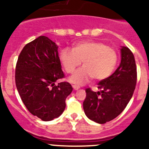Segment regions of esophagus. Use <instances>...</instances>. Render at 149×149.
I'll return each mask as SVG.
<instances>
[{
    "mask_svg": "<svg viewBox=\"0 0 149 149\" xmlns=\"http://www.w3.org/2000/svg\"><path fill=\"white\" fill-rule=\"evenodd\" d=\"M72 87L74 88V90H77V89H80V86H77V85H73V86H72Z\"/></svg>",
    "mask_w": 149,
    "mask_h": 149,
    "instance_id": "obj_1",
    "label": "esophagus"
}]
</instances>
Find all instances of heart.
<instances>
[{
  "mask_svg": "<svg viewBox=\"0 0 149 149\" xmlns=\"http://www.w3.org/2000/svg\"><path fill=\"white\" fill-rule=\"evenodd\" d=\"M60 58L64 69L72 74L84 61V66L69 78L72 84L81 86L94 77L103 81L110 77L116 66L118 54L113 48L98 41H86L76 45L74 49L62 50Z\"/></svg>",
  "mask_w": 149,
  "mask_h": 149,
  "instance_id": "b5f03b06",
  "label": "heart"
}]
</instances>
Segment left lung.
I'll return each mask as SVG.
<instances>
[{"label":"left lung","instance_id":"8db88e82","mask_svg":"<svg viewBox=\"0 0 149 149\" xmlns=\"http://www.w3.org/2000/svg\"><path fill=\"white\" fill-rule=\"evenodd\" d=\"M122 60L112 75L98 83V92L86 89L84 110L86 116L97 123L104 124L116 118L125 110L136 88L137 72L134 56L122 47Z\"/></svg>","mask_w":149,"mask_h":149}]
</instances>
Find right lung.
Returning a JSON list of instances; mask_svg holds the SVG:
<instances>
[{
    "label": "right lung",
    "mask_w": 149,
    "mask_h": 149,
    "mask_svg": "<svg viewBox=\"0 0 149 149\" xmlns=\"http://www.w3.org/2000/svg\"><path fill=\"white\" fill-rule=\"evenodd\" d=\"M64 77L58 46L48 37L41 36L22 50L15 66V85L31 114L51 121L63 113L72 87L68 82H55Z\"/></svg>",
    "instance_id": "1"
}]
</instances>
